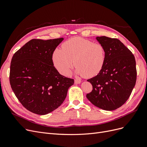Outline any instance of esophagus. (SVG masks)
Instances as JSON below:
<instances>
[{
	"mask_svg": "<svg viewBox=\"0 0 147 147\" xmlns=\"http://www.w3.org/2000/svg\"><path fill=\"white\" fill-rule=\"evenodd\" d=\"M81 83V80H78V79H75V84H79Z\"/></svg>",
	"mask_w": 147,
	"mask_h": 147,
	"instance_id": "34e87169",
	"label": "esophagus"
}]
</instances>
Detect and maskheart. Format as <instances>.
<instances>
[{"label":"heart","instance_id":"obj_1","mask_svg":"<svg viewBox=\"0 0 147 147\" xmlns=\"http://www.w3.org/2000/svg\"><path fill=\"white\" fill-rule=\"evenodd\" d=\"M105 59L104 47L99 43L82 37H73L56 48L53 52V61L56 68L64 75H69L74 65L78 75L91 78L98 74Z\"/></svg>","mask_w":147,"mask_h":147}]
</instances>
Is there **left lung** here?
Wrapping results in <instances>:
<instances>
[{"instance_id":"left-lung-1","label":"left lung","mask_w":147,"mask_h":147,"mask_svg":"<svg viewBox=\"0 0 147 147\" xmlns=\"http://www.w3.org/2000/svg\"><path fill=\"white\" fill-rule=\"evenodd\" d=\"M104 47L105 59L96 76L88 79L92 90L86 94L91 103L101 109L114 110L129 97L137 79L134 55L117 38L105 36L96 38Z\"/></svg>"}]
</instances>
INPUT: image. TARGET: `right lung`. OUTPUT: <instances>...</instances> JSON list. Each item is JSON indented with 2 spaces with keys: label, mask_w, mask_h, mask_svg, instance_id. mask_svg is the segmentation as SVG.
<instances>
[{
  "label": "right lung",
  "mask_w": 147,
  "mask_h": 147,
  "mask_svg": "<svg viewBox=\"0 0 147 147\" xmlns=\"http://www.w3.org/2000/svg\"><path fill=\"white\" fill-rule=\"evenodd\" d=\"M63 40L32 39L12 57L11 88L24 107L34 113L43 115L58 108L74 84V79L53 66V52Z\"/></svg>",
  "instance_id": "obj_1"
}]
</instances>
